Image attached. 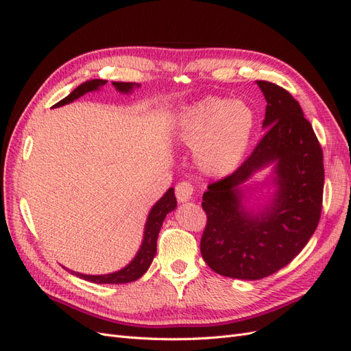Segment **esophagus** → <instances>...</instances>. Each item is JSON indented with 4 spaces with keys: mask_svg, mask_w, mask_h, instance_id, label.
<instances>
[{
    "mask_svg": "<svg viewBox=\"0 0 351 351\" xmlns=\"http://www.w3.org/2000/svg\"><path fill=\"white\" fill-rule=\"evenodd\" d=\"M195 187L190 182H182L176 186V197L178 202H187L193 197Z\"/></svg>",
    "mask_w": 351,
    "mask_h": 351,
    "instance_id": "obj_1",
    "label": "esophagus"
}]
</instances>
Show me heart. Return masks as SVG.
<instances>
[{
	"instance_id": "1",
	"label": "heart",
	"mask_w": 351,
	"mask_h": 351,
	"mask_svg": "<svg viewBox=\"0 0 351 351\" xmlns=\"http://www.w3.org/2000/svg\"><path fill=\"white\" fill-rule=\"evenodd\" d=\"M254 114L249 105L219 97H208L189 107L180 121V137L195 147L196 161L205 173H231L250 142Z\"/></svg>"
}]
</instances>
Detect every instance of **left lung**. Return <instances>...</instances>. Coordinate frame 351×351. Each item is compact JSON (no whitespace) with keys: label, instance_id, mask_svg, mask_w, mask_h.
Here are the masks:
<instances>
[{"label":"left lung","instance_id":"obj_1","mask_svg":"<svg viewBox=\"0 0 351 351\" xmlns=\"http://www.w3.org/2000/svg\"><path fill=\"white\" fill-rule=\"evenodd\" d=\"M258 84L267 99V130L234 173L208 186L202 202V256L212 271L240 280H261L290 263L319 224L324 197L322 147L300 104L278 84ZM271 162H278L279 192L268 210L252 216L238 186Z\"/></svg>","mask_w":351,"mask_h":351}]
</instances>
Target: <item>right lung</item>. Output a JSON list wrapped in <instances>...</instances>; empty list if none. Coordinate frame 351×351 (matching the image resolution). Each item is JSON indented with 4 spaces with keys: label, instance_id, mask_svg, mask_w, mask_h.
I'll list each match as a JSON object with an SVG mask.
<instances>
[{
    "label": "right lung",
    "instance_id": "1",
    "mask_svg": "<svg viewBox=\"0 0 351 351\" xmlns=\"http://www.w3.org/2000/svg\"><path fill=\"white\" fill-rule=\"evenodd\" d=\"M105 83H107V80H101V79L84 82L80 84V86L74 89L69 97L57 102L54 107H61V105H66L74 99L83 97L84 93L97 90L101 86H104ZM112 84L117 90L124 92V93L132 92L134 86H139V84L133 82H112ZM176 206H177V200L174 196V189H168L167 193L159 199L155 204V206L151 209L149 217H147L146 226H145V236H143L142 246L139 252H137L136 258L127 265L125 268L112 274H107V275H84L79 272H74V274H76L79 278H83L95 284H125V282H132V281H136L137 278H141L142 275L147 271V268H149V265L152 263V259L156 253V239L159 234V230L162 227V222L168 212L174 210Z\"/></svg>",
    "mask_w": 351,
    "mask_h": 351
}]
</instances>
